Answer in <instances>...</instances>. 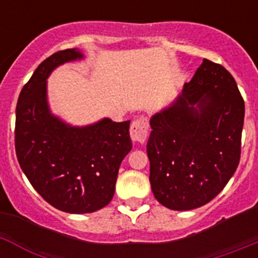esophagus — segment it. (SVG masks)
<instances>
[{
    "mask_svg": "<svg viewBox=\"0 0 258 258\" xmlns=\"http://www.w3.org/2000/svg\"><path fill=\"white\" fill-rule=\"evenodd\" d=\"M149 134V120L146 117H140L134 120L131 126L132 140L137 143H145Z\"/></svg>",
    "mask_w": 258,
    "mask_h": 258,
    "instance_id": "esophagus-1",
    "label": "esophagus"
}]
</instances>
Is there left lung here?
I'll return each mask as SVG.
<instances>
[{"label":"left lung","instance_id":"obj_1","mask_svg":"<svg viewBox=\"0 0 258 258\" xmlns=\"http://www.w3.org/2000/svg\"><path fill=\"white\" fill-rule=\"evenodd\" d=\"M244 101L226 68L203 59L190 83L150 118L147 142L154 197L173 211L217 197L240 160Z\"/></svg>","mask_w":258,"mask_h":258}]
</instances>
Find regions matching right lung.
Segmentation results:
<instances>
[{"label":"right lung","instance_id":"right-lung-1","mask_svg":"<svg viewBox=\"0 0 258 258\" xmlns=\"http://www.w3.org/2000/svg\"><path fill=\"white\" fill-rule=\"evenodd\" d=\"M81 59L79 49L45 59L23 86L15 120V151L23 173L50 206L76 214L92 213L112 200L120 164L133 146L129 120L103 117L75 126L51 112L47 79L59 66Z\"/></svg>","mask_w":258,"mask_h":258}]
</instances>
